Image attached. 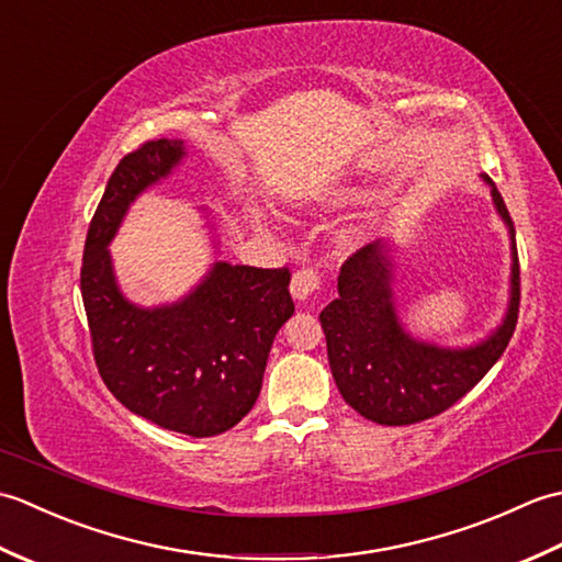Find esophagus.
<instances>
[{
    "label": "esophagus",
    "mask_w": 562,
    "mask_h": 562,
    "mask_svg": "<svg viewBox=\"0 0 562 562\" xmlns=\"http://www.w3.org/2000/svg\"><path fill=\"white\" fill-rule=\"evenodd\" d=\"M318 288H321V278L314 268L296 270L292 282H290V292L296 302H306Z\"/></svg>",
    "instance_id": "1"
}]
</instances>
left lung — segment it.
<instances>
[{"label": "left lung", "instance_id": "1", "mask_svg": "<svg viewBox=\"0 0 562 562\" xmlns=\"http://www.w3.org/2000/svg\"><path fill=\"white\" fill-rule=\"evenodd\" d=\"M497 217L509 234V300L505 316L487 336L465 348L415 338L398 316L396 254L391 238H376L345 260L338 300L321 312L328 364L345 403L379 425H413L463 398L505 352L519 314V258L515 226L491 176Z\"/></svg>", "mask_w": 562, "mask_h": 562}]
</instances>
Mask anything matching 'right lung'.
Segmentation results:
<instances>
[{"instance_id":"obj_1","label":"right lung","mask_w":562,"mask_h":562,"mask_svg":"<svg viewBox=\"0 0 562 562\" xmlns=\"http://www.w3.org/2000/svg\"><path fill=\"white\" fill-rule=\"evenodd\" d=\"M188 157L183 139H157L115 166L89 224L81 262L93 360L130 413L188 437H214L254 408L278 330L294 314L290 270L214 260L181 300L142 306L123 294L111 241L130 205ZM207 220L214 254L217 226Z\"/></svg>"}]
</instances>
